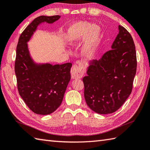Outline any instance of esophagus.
<instances>
[{"instance_id": "1", "label": "esophagus", "mask_w": 150, "mask_h": 150, "mask_svg": "<svg viewBox=\"0 0 150 150\" xmlns=\"http://www.w3.org/2000/svg\"><path fill=\"white\" fill-rule=\"evenodd\" d=\"M83 71L80 66L73 65L71 69V75L73 79H80L83 76Z\"/></svg>"}]
</instances>
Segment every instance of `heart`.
I'll return each instance as SVG.
<instances>
[{"mask_svg": "<svg viewBox=\"0 0 150 150\" xmlns=\"http://www.w3.org/2000/svg\"><path fill=\"white\" fill-rule=\"evenodd\" d=\"M101 28L96 25H90L88 22H77L71 25L67 32V40L73 45L84 38L83 48L84 54L89 56L92 53L96 44L100 38Z\"/></svg>", "mask_w": 150, "mask_h": 150, "instance_id": "1", "label": "heart"}]
</instances>
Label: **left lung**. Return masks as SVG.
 Returning a JSON list of instances; mask_svg holds the SVG:
<instances>
[{
	"label": "left lung",
	"instance_id": "left-lung-1",
	"mask_svg": "<svg viewBox=\"0 0 150 150\" xmlns=\"http://www.w3.org/2000/svg\"><path fill=\"white\" fill-rule=\"evenodd\" d=\"M118 28L112 49L91 62L83 79L86 104L101 114L113 113L122 106L131 94L137 71L133 38L124 26Z\"/></svg>",
	"mask_w": 150,
	"mask_h": 150
}]
</instances>
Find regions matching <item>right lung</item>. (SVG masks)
<instances>
[{"label": "right lung", "instance_id": "right-lung-1", "mask_svg": "<svg viewBox=\"0 0 150 150\" xmlns=\"http://www.w3.org/2000/svg\"><path fill=\"white\" fill-rule=\"evenodd\" d=\"M60 16L36 17L19 36L15 60L17 89L28 107L42 115L51 114L59 107L71 79V63L37 64L30 57L27 42L40 23H52Z\"/></svg>", "mask_w": 150, "mask_h": 150}]
</instances>
